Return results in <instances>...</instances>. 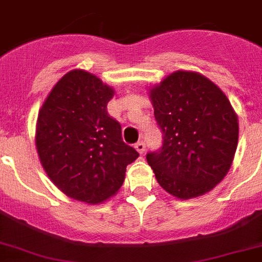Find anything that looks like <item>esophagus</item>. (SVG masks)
<instances>
[{
	"instance_id": "34e87169",
	"label": "esophagus",
	"mask_w": 262,
	"mask_h": 262,
	"mask_svg": "<svg viewBox=\"0 0 262 262\" xmlns=\"http://www.w3.org/2000/svg\"><path fill=\"white\" fill-rule=\"evenodd\" d=\"M135 148L139 153H144L145 152V149H147V145H145L144 141H138V143L135 144Z\"/></svg>"
}]
</instances>
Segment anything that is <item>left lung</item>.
<instances>
[{
  "label": "left lung",
  "mask_w": 262,
  "mask_h": 262,
  "mask_svg": "<svg viewBox=\"0 0 262 262\" xmlns=\"http://www.w3.org/2000/svg\"><path fill=\"white\" fill-rule=\"evenodd\" d=\"M162 145L147 153L160 186L178 199L201 196L224 179L237 145V117L205 76L177 71L150 91Z\"/></svg>",
  "instance_id": "obj_1"
}]
</instances>
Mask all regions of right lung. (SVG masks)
<instances>
[{"mask_svg": "<svg viewBox=\"0 0 262 262\" xmlns=\"http://www.w3.org/2000/svg\"><path fill=\"white\" fill-rule=\"evenodd\" d=\"M114 91L83 70L67 73L40 109L36 147L53 183L75 200L98 204L124 182L127 165L139 157L107 113Z\"/></svg>", "mask_w": 262, "mask_h": 262, "instance_id": "obj_1", "label": "right lung"}]
</instances>
